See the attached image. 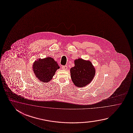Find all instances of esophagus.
<instances>
[{
	"label": "esophagus",
	"instance_id": "obj_1",
	"mask_svg": "<svg viewBox=\"0 0 133 133\" xmlns=\"http://www.w3.org/2000/svg\"><path fill=\"white\" fill-rule=\"evenodd\" d=\"M62 69L64 70H66L68 69V66L67 65H63L62 66Z\"/></svg>",
	"mask_w": 133,
	"mask_h": 133
}]
</instances>
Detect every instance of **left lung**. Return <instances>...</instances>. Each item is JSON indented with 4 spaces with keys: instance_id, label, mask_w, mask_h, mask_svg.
<instances>
[{
    "instance_id": "8db88e82",
    "label": "left lung",
    "mask_w": 133,
    "mask_h": 133,
    "mask_svg": "<svg viewBox=\"0 0 133 133\" xmlns=\"http://www.w3.org/2000/svg\"><path fill=\"white\" fill-rule=\"evenodd\" d=\"M74 63L75 66L70 69L72 80L76 87H84L93 79L96 73L95 68L90 61L82 58L76 59Z\"/></svg>"
}]
</instances>
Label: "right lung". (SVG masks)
I'll use <instances>...</instances> for the list:
<instances>
[{
    "instance_id": "1",
    "label": "right lung",
    "mask_w": 133,
    "mask_h": 133,
    "mask_svg": "<svg viewBox=\"0 0 133 133\" xmlns=\"http://www.w3.org/2000/svg\"><path fill=\"white\" fill-rule=\"evenodd\" d=\"M60 67L57 62L50 57L35 61L33 65V70L36 76L41 82L48 83L54 76Z\"/></svg>"
}]
</instances>
